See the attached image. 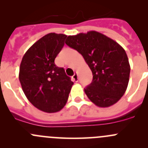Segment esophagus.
<instances>
[{
	"label": "esophagus",
	"mask_w": 148,
	"mask_h": 148,
	"mask_svg": "<svg viewBox=\"0 0 148 148\" xmlns=\"http://www.w3.org/2000/svg\"><path fill=\"white\" fill-rule=\"evenodd\" d=\"M72 79L74 82H78V75H77V74H74V76L72 77Z\"/></svg>",
	"instance_id": "esophagus-1"
}]
</instances>
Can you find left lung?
I'll return each mask as SVG.
<instances>
[{
	"mask_svg": "<svg viewBox=\"0 0 148 148\" xmlns=\"http://www.w3.org/2000/svg\"><path fill=\"white\" fill-rule=\"evenodd\" d=\"M65 43L82 55L93 74L92 83L84 89L88 98L99 107L118 102L126 91L130 73L125 49L95 31L69 36Z\"/></svg>",
	"mask_w": 148,
	"mask_h": 148,
	"instance_id": "obj_1",
	"label": "left lung"
}]
</instances>
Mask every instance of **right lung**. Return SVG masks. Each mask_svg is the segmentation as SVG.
<instances>
[{
  "label": "right lung",
  "instance_id": "obj_1",
  "mask_svg": "<svg viewBox=\"0 0 148 148\" xmlns=\"http://www.w3.org/2000/svg\"><path fill=\"white\" fill-rule=\"evenodd\" d=\"M67 36L50 33L34 43L23 56L19 81L30 102L43 112H59L65 106L74 82L54 63Z\"/></svg>",
  "mask_w": 148,
  "mask_h": 148
}]
</instances>
